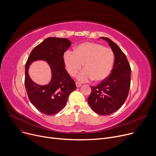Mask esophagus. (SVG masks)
I'll list each match as a JSON object with an SVG mask.
<instances>
[{
    "label": "esophagus",
    "instance_id": "obj_1",
    "mask_svg": "<svg viewBox=\"0 0 156 156\" xmlns=\"http://www.w3.org/2000/svg\"><path fill=\"white\" fill-rule=\"evenodd\" d=\"M81 83H78V82H76V87L77 88H79V87H81Z\"/></svg>",
    "mask_w": 156,
    "mask_h": 156
}]
</instances>
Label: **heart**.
I'll return each mask as SVG.
<instances>
[{"label": "heart", "instance_id": "heart-1", "mask_svg": "<svg viewBox=\"0 0 156 156\" xmlns=\"http://www.w3.org/2000/svg\"><path fill=\"white\" fill-rule=\"evenodd\" d=\"M114 61L111 48L93 42L81 44L74 52L67 51L64 55L66 68L72 76H75L84 64V70L77 77L80 81L92 79L99 82L104 80L111 72Z\"/></svg>", "mask_w": 156, "mask_h": 156}]
</instances>
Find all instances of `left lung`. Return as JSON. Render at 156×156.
I'll return each instance as SVG.
<instances>
[{"label":"left lung","instance_id":"1","mask_svg":"<svg viewBox=\"0 0 156 156\" xmlns=\"http://www.w3.org/2000/svg\"><path fill=\"white\" fill-rule=\"evenodd\" d=\"M114 54L113 68L109 76L95 87L88 98V104L98 114L107 116L117 111L126 101L131 83V68L126 55L118 45L107 37Z\"/></svg>","mask_w":156,"mask_h":156}]
</instances>
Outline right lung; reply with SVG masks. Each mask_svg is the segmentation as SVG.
<instances>
[{"mask_svg":"<svg viewBox=\"0 0 156 156\" xmlns=\"http://www.w3.org/2000/svg\"><path fill=\"white\" fill-rule=\"evenodd\" d=\"M71 46L65 38L48 37L31 52L25 64L24 85L31 103L47 115L60 112L66 105L69 94L76 88L75 82L65 69L64 54ZM37 60H44L52 71L51 82L46 86L34 83L28 75L30 64Z\"/></svg>","mask_w":156,"mask_h":156,"instance_id":"right-lung-1","label":"right lung"}]
</instances>
